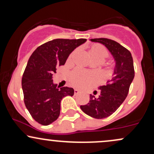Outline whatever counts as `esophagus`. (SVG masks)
I'll return each mask as SVG.
<instances>
[{"mask_svg":"<svg viewBox=\"0 0 154 154\" xmlns=\"http://www.w3.org/2000/svg\"><path fill=\"white\" fill-rule=\"evenodd\" d=\"M79 91H78V90H77V89H75V91H74V93H75V95L79 94Z\"/></svg>","mask_w":154,"mask_h":154,"instance_id":"1","label":"esophagus"}]
</instances>
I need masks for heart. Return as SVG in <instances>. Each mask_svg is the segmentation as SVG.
I'll return each mask as SVG.
<instances>
[{
  "label": "heart",
  "instance_id": "1",
  "mask_svg": "<svg viewBox=\"0 0 154 154\" xmlns=\"http://www.w3.org/2000/svg\"><path fill=\"white\" fill-rule=\"evenodd\" d=\"M88 54L92 59H100L103 61L105 58L108 56L107 49L103 45L98 43L93 44L88 51ZM93 79V75L81 71V70H75L72 73L70 76V81L72 84L76 87H82L85 85L88 84L90 81Z\"/></svg>",
  "mask_w": 154,
  "mask_h": 154
}]
</instances>
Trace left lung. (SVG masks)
I'll use <instances>...</instances> for the list:
<instances>
[{
    "label": "left lung",
    "instance_id": "1",
    "mask_svg": "<svg viewBox=\"0 0 154 154\" xmlns=\"http://www.w3.org/2000/svg\"><path fill=\"white\" fill-rule=\"evenodd\" d=\"M107 48L115 61L114 76L106 85L99 88L98 96L90 95V101L80 109L88 116L95 119H103L116 111L128 94L130 86L135 77L131 53L117 42L107 38L91 39Z\"/></svg>",
    "mask_w": 154,
    "mask_h": 154
}]
</instances>
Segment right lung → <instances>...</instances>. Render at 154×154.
Listing matches in <instances>:
<instances>
[{"mask_svg":"<svg viewBox=\"0 0 154 154\" xmlns=\"http://www.w3.org/2000/svg\"><path fill=\"white\" fill-rule=\"evenodd\" d=\"M86 39H55L43 44L29 57L22 76L24 100L32 117L48 125L58 119L63 97L74 95V89L59 88L53 82L56 68L64 65L69 54Z\"/></svg>","mask_w":154,"mask_h":154,"instance_id":"obj_1","label":"right lung"}]
</instances>
